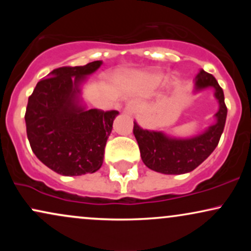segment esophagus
<instances>
[{"label":"esophagus","instance_id":"1","mask_svg":"<svg viewBox=\"0 0 251 251\" xmlns=\"http://www.w3.org/2000/svg\"><path fill=\"white\" fill-rule=\"evenodd\" d=\"M137 109H138V103L135 101H129V102L126 103L125 111L127 112V113L133 114V113H135V112H137Z\"/></svg>","mask_w":251,"mask_h":251}]
</instances>
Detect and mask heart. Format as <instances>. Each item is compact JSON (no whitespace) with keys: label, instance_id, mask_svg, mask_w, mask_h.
Returning <instances> with one entry per match:
<instances>
[{"label":"heart","instance_id":"1","mask_svg":"<svg viewBox=\"0 0 251 251\" xmlns=\"http://www.w3.org/2000/svg\"><path fill=\"white\" fill-rule=\"evenodd\" d=\"M150 79H151V81L157 82L158 80L160 79V75H151V76H150Z\"/></svg>","mask_w":251,"mask_h":251}]
</instances>
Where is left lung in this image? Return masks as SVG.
I'll return each instance as SVG.
<instances>
[{"instance_id":"8db88e82","label":"left lung","mask_w":251,"mask_h":251,"mask_svg":"<svg viewBox=\"0 0 251 251\" xmlns=\"http://www.w3.org/2000/svg\"><path fill=\"white\" fill-rule=\"evenodd\" d=\"M197 91L206 87L215 88V97L220 102L216 113L217 122L204 133L190 139H175L162 132L143 129L134 123L133 134L139 145L144 164L155 172L165 175L188 174L201 165L218 145L226 125L227 108L224 102L223 89L212 74L201 70L196 75Z\"/></svg>"}]
</instances>
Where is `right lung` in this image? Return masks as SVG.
Listing matches in <instances>:
<instances>
[{"label": "right lung", "mask_w": 251, "mask_h": 251, "mask_svg": "<svg viewBox=\"0 0 251 251\" xmlns=\"http://www.w3.org/2000/svg\"><path fill=\"white\" fill-rule=\"evenodd\" d=\"M101 63L55 68L28 98L25 120L30 148L56 174L82 176L101 168L118 112L77 105L80 83Z\"/></svg>", "instance_id": "right-lung-1"}]
</instances>
